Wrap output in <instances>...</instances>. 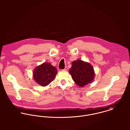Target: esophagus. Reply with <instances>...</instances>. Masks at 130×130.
Here are the masks:
<instances>
[{"label":"esophagus","mask_w":130,"mask_h":130,"mask_svg":"<svg viewBox=\"0 0 130 130\" xmlns=\"http://www.w3.org/2000/svg\"><path fill=\"white\" fill-rule=\"evenodd\" d=\"M68 67H66L65 68H64V69H63L62 70V71H67L68 70Z\"/></svg>","instance_id":"obj_1"}]
</instances>
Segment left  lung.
Wrapping results in <instances>:
<instances>
[{
	"instance_id": "left-lung-1",
	"label": "left lung",
	"mask_w": 130,
	"mask_h": 130,
	"mask_svg": "<svg viewBox=\"0 0 130 130\" xmlns=\"http://www.w3.org/2000/svg\"><path fill=\"white\" fill-rule=\"evenodd\" d=\"M69 73L75 83L80 87L91 83L95 76L93 66L80 59L73 61Z\"/></svg>"
}]
</instances>
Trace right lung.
<instances>
[{
	"label": "right lung",
	"mask_w": 130,
	"mask_h": 130,
	"mask_svg": "<svg viewBox=\"0 0 130 130\" xmlns=\"http://www.w3.org/2000/svg\"><path fill=\"white\" fill-rule=\"evenodd\" d=\"M57 73L56 68L49 62H44L34 69L33 77L38 85L45 87L54 80Z\"/></svg>",
	"instance_id": "1"
}]
</instances>
